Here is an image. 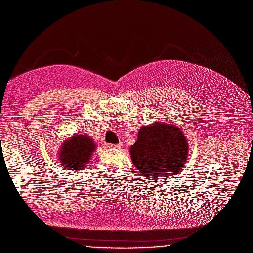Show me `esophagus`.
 Listing matches in <instances>:
<instances>
[{"label": "esophagus", "instance_id": "esophagus-1", "mask_svg": "<svg viewBox=\"0 0 253 253\" xmlns=\"http://www.w3.org/2000/svg\"><path fill=\"white\" fill-rule=\"evenodd\" d=\"M122 146V143H118V144H110L109 147L111 148H120Z\"/></svg>", "mask_w": 253, "mask_h": 253}]
</instances>
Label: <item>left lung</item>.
Here are the masks:
<instances>
[{
    "mask_svg": "<svg viewBox=\"0 0 253 253\" xmlns=\"http://www.w3.org/2000/svg\"><path fill=\"white\" fill-rule=\"evenodd\" d=\"M130 154L143 176L158 179L159 176L176 175L182 169L188 155V144L178 127L154 123L139 130Z\"/></svg>",
    "mask_w": 253,
    "mask_h": 253,
    "instance_id": "left-lung-1",
    "label": "left lung"
}]
</instances>
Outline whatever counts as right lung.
Returning <instances> with one entry per match:
<instances>
[{
    "mask_svg": "<svg viewBox=\"0 0 253 253\" xmlns=\"http://www.w3.org/2000/svg\"><path fill=\"white\" fill-rule=\"evenodd\" d=\"M96 145L86 135H76L66 141L61 149L59 159L69 170H80L90 160Z\"/></svg>",
    "mask_w": 253,
    "mask_h": 253,
    "instance_id": "obj_1",
    "label": "right lung"
}]
</instances>
